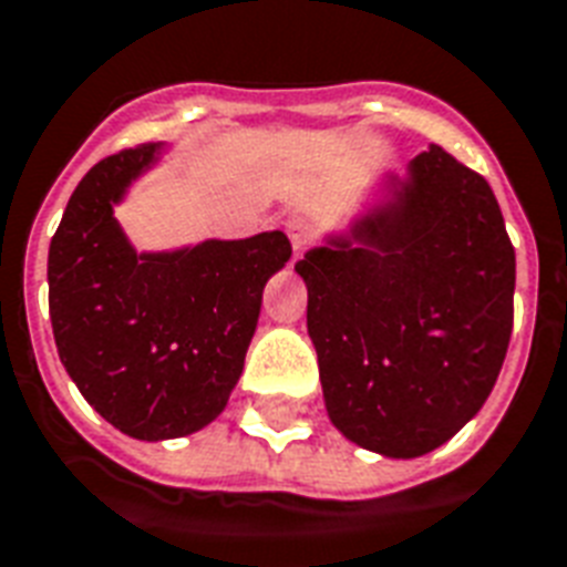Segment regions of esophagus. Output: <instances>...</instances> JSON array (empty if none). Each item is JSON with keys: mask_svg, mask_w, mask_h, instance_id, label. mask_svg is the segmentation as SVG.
I'll return each instance as SVG.
<instances>
[{"mask_svg": "<svg viewBox=\"0 0 567 567\" xmlns=\"http://www.w3.org/2000/svg\"><path fill=\"white\" fill-rule=\"evenodd\" d=\"M284 230H287L289 243H292V251L298 255H305V248L312 243V228L310 221L305 219V216H289L287 221H284Z\"/></svg>", "mask_w": 567, "mask_h": 567, "instance_id": "esophagus-1", "label": "esophagus"}]
</instances>
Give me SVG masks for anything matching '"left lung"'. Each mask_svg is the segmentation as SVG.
<instances>
[{
    "instance_id": "1",
    "label": "left lung",
    "mask_w": 567,
    "mask_h": 567,
    "mask_svg": "<svg viewBox=\"0 0 567 567\" xmlns=\"http://www.w3.org/2000/svg\"><path fill=\"white\" fill-rule=\"evenodd\" d=\"M296 271L324 406L354 445L412 460L486 404L513 337L515 248L486 178L445 148L389 175L386 198Z\"/></svg>"
}]
</instances>
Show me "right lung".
<instances>
[{
	"label": "right lung",
	"instance_id": "add662e5",
	"mask_svg": "<svg viewBox=\"0 0 567 567\" xmlns=\"http://www.w3.org/2000/svg\"><path fill=\"white\" fill-rule=\"evenodd\" d=\"M161 152L146 143L99 161L49 246V316L63 369L104 421L146 442L189 436L225 410L262 287L292 257L280 230L137 255L113 207Z\"/></svg>",
	"mask_w": 567,
	"mask_h": 567
}]
</instances>
